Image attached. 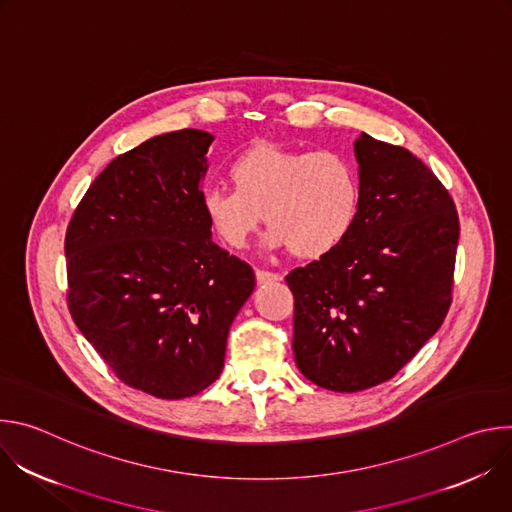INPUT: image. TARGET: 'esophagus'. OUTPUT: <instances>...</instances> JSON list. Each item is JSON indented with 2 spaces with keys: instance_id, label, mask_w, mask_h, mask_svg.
I'll return each instance as SVG.
<instances>
[{
  "instance_id": "1",
  "label": "esophagus",
  "mask_w": 512,
  "mask_h": 512,
  "mask_svg": "<svg viewBox=\"0 0 512 512\" xmlns=\"http://www.w3.org/2000/svg\"><path fill=\"white\" fill-rule=\"evenodd\" d=\"M255 277H257V283H271V281H277V279H279L277 273L267 271V269H257V271H255Z\"/></svg>"
}]
</instances>
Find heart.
<instances>
[{
    "label": "heart",
    "mask_w": 512,
    "mask_h": 512,
    "mask_svg": "<svg viewBox=\"0 0 512 512\" xmlns=\"http://www.w3.org/2000/svg\"><path fill=\"white\" fill-rule=\"evenodd\" d=\"M227 174L233 190H204L202 210L231 249H245L265 216L273 247L318 259L338 249L356 223L360 180L340 154L255 143L231 160Z\"/></svg>",
    "instance_id": "1"
}]
</instances>
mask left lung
<instances>
[{
    "label": "left lung",
    "mask_w": 512,
    "mask_h": 512,
    "mask_svg": "<svg viewBox=\"0 0 512 512\" xmlns=\"http://www.w3.org/2000/svg\"><path fill=\"white\" fill-rule=\"evenodd\" d=\"M354 154L360 208L350 235L285 275L298 369L338 393L393 379L442 326L460 237L452 196L417 156L367 133Z\"/></svg>",
    "instance_id": "8db88e82"
}]
</instances>
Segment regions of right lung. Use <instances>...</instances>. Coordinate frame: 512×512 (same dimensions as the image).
I'll return each instance as SVG.
<instances>
[{
    "instance_id": "add662e5",
    "label": "right lung",
    "mask_w": 512,
    "mask_h": 512,
    "mask_svg": "<svg viewBox=\"0 0 512 512\" xmlns=\"http://www.w3.org/2000/svg\"><path fill=\"white\" fill-rule=\"evenodd\" d=\"M212 139L180 129L117 156L64 237L72 320L117 379L160 399L218 379L255 287L251 265L210 239L200 186Z\"/></svg>"
}]
</instances>
